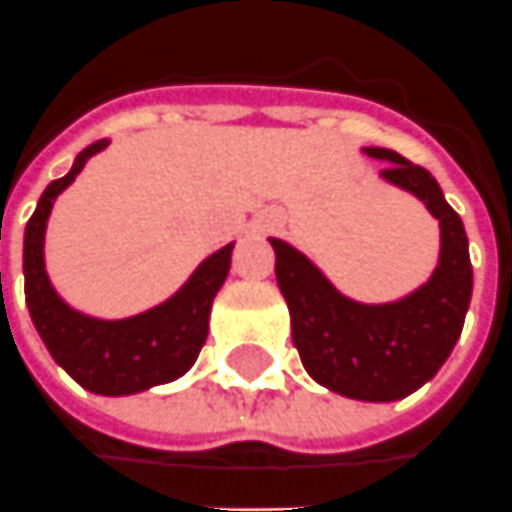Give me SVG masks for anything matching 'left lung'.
Masks as SVG:
<instances>
[{
  "label": "left lung",
  "mask_w": 512,
  "mask_h": 512,
  "mask_svg": "<svg viewBox=\"0 0 512 512\" xmlns=\"http://www.w3.org/2000/svg\"><path fill=\"white\" fill-rule=\"evenodd\" d=\"M365 153L387 161L384 181L424 200L440 220V264L429 284L404 301L365 306L340 295L287 242L270 239V245L278 290L290 306L292 343L309 376L340 396L396 401L429 382L449 359L463 331L474 273L463 220L446 203L438 181L396 150L365 147Z\"/></svg>",
  "instance_id": "1"
}]
</instances>
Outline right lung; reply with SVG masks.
I'll return each instance as SVG.
<instances>
[{
  "label": "right lung",
  "mask_w": 512,
  "mask_h": 512,
  "mask_svg": "<svg viewBox=\"0 0 512 512\" xmlns=\"http://www.w3.org/2000/svg\"><path fill=\"white\" fill-rule=\"evenodd\" d=\"M108 142L88 144L74 158L69 175L52 181L24 228V295L35 329L52 359L74 382L100 396H130L155 384L175 382L195 365L209 334L214 295L231 267L225 245L195 270L178 295L128 320H97L69 309L49 284L44 270V231L55 197L77 178L94 153Z\"/></svg>",
  "instance_id": "add662e5"
}]
</instances>
